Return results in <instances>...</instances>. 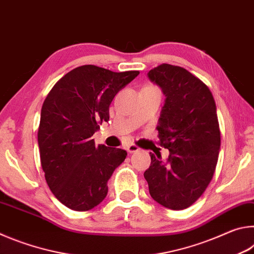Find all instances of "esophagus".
I'll return each mask as SVG.
<instances>
[{
	"label": "esophagus",
	"instance_id": "esophagus-1",
	"mask_svg": "<svg viewBox=\"0 0 254 254\" xmlns=\"http://www.w3.org/2000/svg\"><path fill=\"white\" fill-rule=\"evenodd\" d=\"M127 150L128 153H134V152L139 151L140 149H139V147H137V145H135V144H128Z\"/></svg>",
	"mask_w": 254,
	"mask_h": 254
}]
</instances>
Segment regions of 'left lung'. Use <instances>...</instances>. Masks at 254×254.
Segmentation results:
<instances>
[{
	"mask_svg": "<svg viewBox=\"0 0 254 254\" xmlns=\"http://www.w3.org/2000/svg\"><path fill=\"white\" fill-rule=\"evenodd\" d=\"M166 95L157 126L167 161L150 153L144 171L152 198L170 209H185L203 195L213 178L221 147L212 92L183 67L162 64L148 72Z\"/></svg>",
	"mask_w": 254,
	"mask_h": 254,
	"instance_id": "left-lung-1",
	"label": "left lung"
}]
</instances>
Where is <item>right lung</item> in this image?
I'll use <instances>...</instances> for the list:
<instances>
[{"mask_svg": "<svg viewBox=\"0 0 254 254\" xmlns=\"http://www.w3.org/2000/svg\"><path fill=\"white\" fill-rule=\"evenodd\" d=\"M140 74L84 65L62 77L42 104L38 143L46 182L60 203L85 212L107 195V180L127 158L123 149L95 147L92 136L110 120L114 96Z\"/></svg>", "mask_w": 254, "mask_h": 254, "instance_id": "1", "label": "right lung"}]
</instances>
